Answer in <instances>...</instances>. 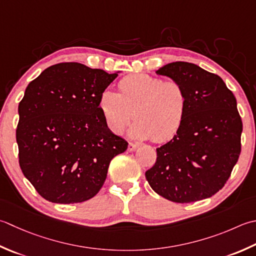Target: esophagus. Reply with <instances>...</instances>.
I'll return each mask as SVG.
<instances>
[{
	"instance_id": "1",
	"label": "esophagus",
	"mask_w": 256,
	"mask_h": 256,
	"mask_svg": "<svg viewBox=\"0 0 256 256\" xmlns=\"http://www.w3.org/2000/svg\"><path fill=\"white\" fill-rule=\"evenodd\" d=\"M140 148V144H138V143H133V142H130L128 143V150L130 152H134V151H136V150Z\"/></svg>"
}]
</instances>
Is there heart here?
I'll return each instance as SVG.
<instances>
[{
  "mask_svg": "<svg viewBox=\"0 0 256 256\" xmlns=\"http://www.w3.org/2000/svg\"><path fill=\"white\" fill-rule=\"evenodd\" d=\"M120 93L106 88L100 95L98 108L108 128L121 134L131 120L134 138H152L163 143L173 138L184 122L188 111V94L178 81L133 74L118 83Z\"/></svg>",
  "mask_w": 256,
  "mask_h": 256,
  "instance_id": "b5f03b06",
  "label": "heart"
}]
</instances>
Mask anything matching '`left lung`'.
Returning <instances> with one entry per match:
<instances>
[{
  "mask_svg": "<svg viewBox=\"0 0 256 256\" xmlns=\"http://www.w3.org/2000/svg\"><path fill=\"white\" fill-rule=\"evenodd\" d=\"M181 83L188 111L176 135L156 148L145 178L155 192L176 203H191L218 193L241 153L242 118L236 98L218 75L188 62L156 71Z\"/></svg>",
  "mask_w": 256,
  "mask_h": 256,
  "instance_id": "1",
  "label": "left lung"
}]
</instances>
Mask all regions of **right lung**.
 <instances>
[{
	"label": "right lung",
	"mask_w": 256,
	"mask_h": 256,
	"mask_svg": "<svg viewBox=\"0 0 256 256\" xmlns=\"http://www.w3.org/2000/svg\"><path fill=\"white\" fill-rule=\"evenodd\" d=\"M118 73L76 62L52 65L18 104L16 142L24 176L45 200L81 203L98 193L112 158L128 142L110 131L100 95Z\"/></svg>",
	"instance_id": "add662e5"
}]
</instances>
